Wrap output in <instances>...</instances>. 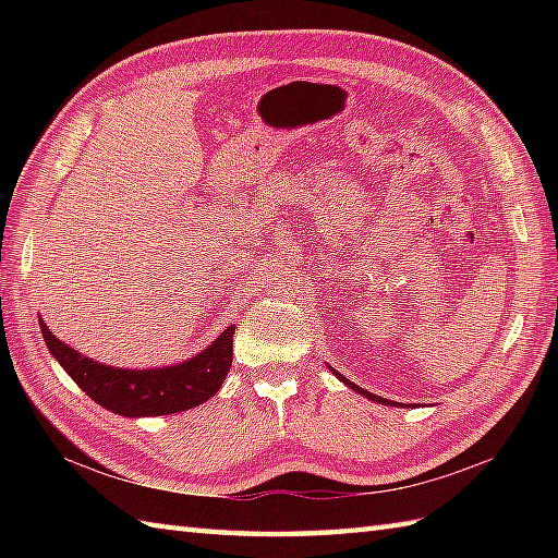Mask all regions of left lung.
Returning a JSON list of instances; mask_svg holds the SVG:
<instances>
[{
	"instance_id": "left-lung-1",
	"label": "left lung",
	"mask_w": 558,
	"mask_h": 558,
	"mask_svg": "<svg viewBox=\"0 0 558 558\" xmlns=\"http://www.w3.org/2000/svg\"><path fill=\"white\" fill-rule=\"evenodd\" d=\"M336 376L340 378V381H345V378H342V374H338V372H336ZM345 384H348V386H352L354 390H360V393H364V396H369V398H372V400H376V402H388V400H384V398H376V396H372V393H366V390H364V388H360V386H354V384H350V381H345Z\"/></svg>"
}]
</instances>
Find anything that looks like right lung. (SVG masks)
Instances as JSON below:
<instances>
[{
    "label": "right lung",
    "mask_w": 558,
    "mask_h": 558,
    "mask_svg": "<svg viewBox=\"0 0 558 558\" xmlns=\"http://www.w3.org/2000/svg\"><path fill=\"white\" fill-rule=\"evenodd\" d=\"M40 330L54 360L83 393L122 417H158V414L192 410L218 393L232 366L234 326L225 328V333L194 360L141 372L93 362L52 336L43 322Z\"/></svg>",
    "instance_id": "add662e5"
}]
</instances>
